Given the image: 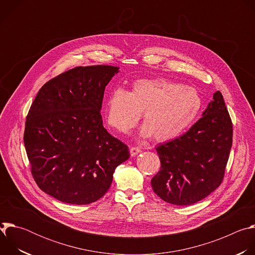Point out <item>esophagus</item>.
<instances>
[{"label": "esophagus", "mask_w": 255, "mask_h": 255, "mask_svg": "<svg viewBox=\"0 0 255 255\" xmlns=\"http://www.w3.org/2000/svg\"><path fill=\"white\" fill-rule=\"evenodd\" d=\"M141 152V148L140 147H131L130 148V154H131V156H135V155H137L138 153H140Z\"/></svg>", "instance_id": "1"}]
</instances>
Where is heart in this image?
<instances>
[{"mask_svg": "<svg viewBox=\"0 0 255 255\" xmlns=\"http://www.w3.org/2000/svg\"><path fill=\"white\" fill-rule=\"evenodd\" d=\"M202 107L203 99L193 87L164 79H141L132 85L130 92L113 90L107 98L105 114L109 125L127 133L143 113L140 136H153L163 142L191 127Z\"/></svg>", "mask_w": 255, "mask_h": 255, "instance_id": "1", "label": "heart"}]
</instances>
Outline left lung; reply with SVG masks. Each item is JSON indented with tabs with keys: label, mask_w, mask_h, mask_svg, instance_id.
<instances>
[{
	"label": "left lung",
	"mask_w": 255,
	"mask_h": 255,
	"mask_svg": "<svg viewBox=\"0 0 255 255\" xmlns=\"http://www.w3.org/2000/svg\"><path fill=\"white\" fill-rule=\"evenodd\" d=\"M232 135V121L217 91L203 117L188 132L155 148L161 167L151 179L153 192L177 206L205 199L222 183Z\"/></svg>",
	"instance_id": "left-lung-1"
}]
</instances>
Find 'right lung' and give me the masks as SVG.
Masks as SVG:
<instances>
[{"instance_id": "right-lung-1", "label": "right lung", "mask_w": 255, "mask_h": 255, "mask_svg": "<svg viewBox=\"0 0 255 255\" xmlns=\"http://www.w3.org/2000/svg\"><path fill=\"white\" fill-rule=\"evenodd\" d=\"M118 72L111 65L69 69L47 82L30 107L24 144L31 172L37 186L60 202L98 201L130 156L101 116L105 88Z\"/></svg>"}]
</instances>
